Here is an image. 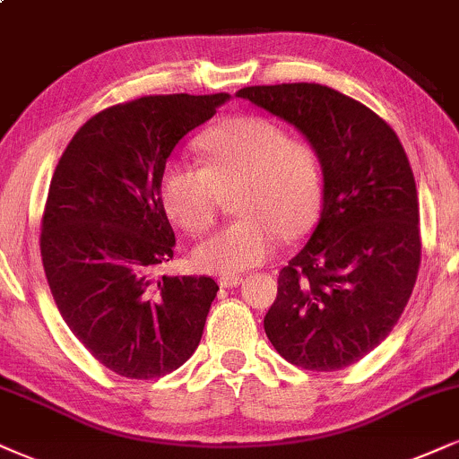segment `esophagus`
<instances>
[{"label":"esophagus","instance_id":"obj_1","mask_svg":"<svg viewBox=\"0 0 459 459\" xmlns=\"http://www.w3.org/2000/svg\"><path fill=\"white\" fill-rule=\"evenodd\" d=\"M242 281H245V279H242V276H236V274H231V276H221V279H219V287H223V290H230V287H238Z\"/></svg>","mask_w":459,"mask_h":459}]
</instances>
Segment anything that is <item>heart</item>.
Instances as JSON below:
<instances>
[{
    "label": "heart",
    "instance_id": "1",
    "mask_svg": "<svg viewBox=\"0 0 459 459\" xmlns=\"http://www.w3.org/2000/svg\"><path fill=\"white\" fill-rule=\"evenodd\" d=\"M202 166L172 160L160 180L168 217L186 234L206 230L223 195L238 214L197 242L191 262L200 273L231 276L264 264L285 240L313 230L324 204V172L316 151L291 140L265 117H231L197 140Z\"/></svg>",
    "mask_w": 459,
    "mask_h": 459
}]
</instances>
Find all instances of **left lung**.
Returning a JSON list of instances; mask_svg holds the SVG:
<instances>
[{"label":"left lung","instance_id":"obj_1","mask_svg":"<svg viewBox=\"0 0 459 459\" xmlns=\"http://www.w3.org/2000/svg\"><path fill=\"white\" fill-rule=\"evenodd\" d=\"M236 95L299 129L324 169L319 225L279 273L264 330L290 364L341 370L385 341L415 287L421 236L409 157L377 112L325 84Z\"/></svg>","mask_w":459,"mask_h":459}]
</instances>
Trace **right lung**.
<instances>
[{
    "mask_svg": "<svg viewBox=\"0 0 459 459\" xmlns=\"http://www.w3.org/2000/svg\"><path fill=\"white\" fill-rule=\"evenodd\" d=\"M228 100L174 93L110 106L55 168L39 234L50 293L74 336L121 377L169 375L200 344L219 285L155 276L177 245L160 180L178 140Z\"/></svg>",
    "mask_w": 459,
    "mask_h": 459,
    "instance_id": "right-lung-1",
    "label": "right lung"
}]
</instances>
